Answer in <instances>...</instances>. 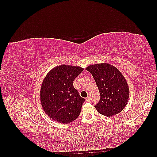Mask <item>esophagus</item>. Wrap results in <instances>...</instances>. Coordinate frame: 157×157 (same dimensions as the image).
Wrapping results in <instances>:
<instances>
[{"instance_id": "esophagus-1", "label": "esophagus", "mask_w": 157, "mask_h": 157, "mask_svg": "<svg viewBox=\"0 0 157 157\" xmlns=\"http://www.w3.org/2000/svg\"><path fill=\"white\" fill-rule=\"evenodd\" d=\"M85 100H86V101H89L90 100V98H89V97H87L86 99H85Z\"/></svg>"}]
</instances>
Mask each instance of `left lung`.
<instances>
[{"mask_svg":"<svg viewBox=\"0 0 157 157\" xmlns=\"http://www.w3.org/2000/svg\"><path fill=\"white\" fill-rule=\"evenodd\" d=\"M86 70L92 74L100 93L99 101L94 106L97 111L106 117L122 111L129 98V88L120 71L108 63L90 65Z\"/></svg>","mask_w":157,"mask_h":157,"instance_id":"1","label":"left lung"}]
</instances>
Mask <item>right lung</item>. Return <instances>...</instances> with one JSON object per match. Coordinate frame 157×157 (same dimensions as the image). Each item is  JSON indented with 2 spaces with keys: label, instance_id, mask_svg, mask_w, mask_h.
I'll list each match as a JSON object with an SVG mask.
<instances>
[{
  "label": "right lung",
  "instance_id": "add662e5",
  "mask_svg": "<svg viewBox=\"0 0 157 157\" xmlns=\"http://www.w3.org/2000/svg\"><path fill=\"white\" fill-rule=\"evenodd\" d=\"M83 69L59 65L46 75L40 89V101L51 118L67 124L80 115L84 99L73 86V81Z\"/></svg>",
  "mask_w": 157,
  "mask_h": 157
}]
</instances>
